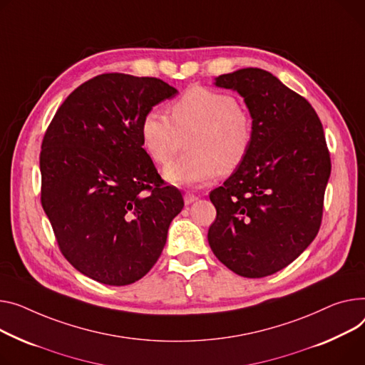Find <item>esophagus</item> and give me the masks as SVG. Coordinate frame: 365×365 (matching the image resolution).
<instances>
[{
  "label": "esophagus",
  "instance_id": "obj_1",
  "mask_svg": "<svg viewBox=\"0 0 365 365\" xmlns=\"http://www.w3.org/2000/svg\"><path fill=\"white\" fill-rule=\"evenodd\" d=\"M183 200H185V204H186V205H189V204H192V202H195V201L198 200V197H197V195H193V193H190V192H186V193H185V197H183Z\"/></svg>",
  "mask_w": 365,
  "mask_h": 365
}]
</instances>
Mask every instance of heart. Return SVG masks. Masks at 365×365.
<instances>
[{
  "instance_id": "1",
  "label": "heart",
  "mask_w": 365,
  "mask_h": 365,
  "mask_svg": "<svg viewBox=\"0 0 365 365\" xmlns=\"http://www.w3.org/2000/svg\"><path fill=\"white\" fill-rule=\"evenodd\" d=\"M170 120L151 110L140 121V140L158 164L175 157L186 138L189 153L164 167L167 182L202 185L218 172L232 173L250 153L252 120L235 96L208 88H190L168 107Z\"/></svg>"
}]
</instances>
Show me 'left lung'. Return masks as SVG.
Wrapping results in <instances>:
<instances>
[{"instance_id": "left-lung-1", "label": "left lung", "mask_w": 365, "mask_h": 365, "mask_svg": "<svg viewBox=\"0 0 365 365\" xmlns=\"http://www.w3.org/2000/svg\"><path fill=\"white\" fill-rule=\"evenodd\" d=\"M214 85L244 98L252 142L210 193L217 217L208 244L233 273L265 277L297 259L319 233L331 168L323 126L305 98L262 68H239Z\"/></svg>"}]
</instances>
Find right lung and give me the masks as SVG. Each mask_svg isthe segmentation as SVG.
<instances>
[{
	"instance_id": "add662e5",
	"label": "right lung",
	"mask_w": 365,
	"mask_h": 365,
	"mask_svg": "<svg viewBox=\"0 0 365 365\" xmlns=\"http://www.w3.org/2000/svg\"><path fill=\"white\" fill-rule=\"evenodd\" d=\"M176 93L157 78L100 75L67 96L43 136V211L66 259L92 280L142 279L183 208L180 190L163 186L139 132L143 115Z\"/></svg>"
}]
</instances>
